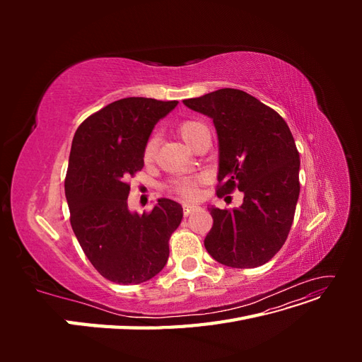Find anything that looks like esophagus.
Instances as JSON below:
<instances>
[{
  "instance_id": "esophagus-1",
  "label": "esophagus",
  "mask_w": 362,
  "mask_h": 362,
  "mask_svg": "<svg viewBox=\"0 0 362 362\" xmlns=\"http://www.w3.org/2000/svg\"><path fill=\"white\" fill-rule=\"evenodd\" d=\"M196 208V205H193V204H184L182 205V211H184V216H189L193 210Z\"/></svg>"
}]
</instances>
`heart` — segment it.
Segmentation results:
<instances>
[{
	"label": "heart",
	"mask_w": 362,
	"mask_h": 362,
	"mask_svg": "<svg viewBox=\"0 0 362 362\" xmlns=\"http://www.w3.org/2000/svg\"><path fill=\"white\" fill-rule=\"evenodd\" d=\"M205 129H206V127L202 122H199V120H184V122L180 124V127H178V133H180L181 139L185 141V144H187L192 148L196 137H198L202 133V131H205ZM156 146H157V140L156 139H149V141H148L146 146H145V152H144V157H145L146 161L154 158ZM178 190L184 196H194L196 193H198V189H196V184L190 182V181L181 182Z\"/></svg>",
	"instance_id": "b5f03b06"
}]
</instances>
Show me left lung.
<instances>
[{"instance_id":"8db88e82","label":"left lung","mask_w":362,"mask_h":362,"mask_svg":"<svg viewBox=\"0 0 362 362\" xmlns=\"http://www.w3.org/2000/svg\"><path fill=\"white\" fill-rule=\"evenodd\" d=\"M213 119L218 140L217 196L243 192L233 210L208 206L213 228L204 245L234 269L266 264L286 243L299 199L300 160L291 131L275 110L238 89L182 101Z\"/></svg>"}]
</instances>
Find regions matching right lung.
<instances>
[{"label": "right lung", "instance_id": "add662e5", "mask_svg": "<svg viewBox=\"0 0 362 362\" xmlns=\"http://www.w3.org/2000/svg\"><path fill=\"white\" fill-rule=\"evenodd\" d=\"M178 101L124 98L87 117L75 131L64 194L71 225L86 257L101 275L134 286L163 270L169 238L182 206L160 198L151 213L128 206V177L144 168L152 129Z\"/></svg>", "mask_w": 362, "mask_h": 362}]
</instances>
